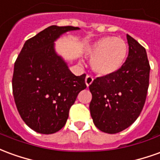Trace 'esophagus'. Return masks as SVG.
<instances>
[{
	"label": "esophagus",
	"mask_w": 160,
	"mask_h": 160,
	"mask_svg": "<svg viewBox=\"0 0 160 160\" xmlns=\"http://www.w3.org/2000/svg\"><path fill=\"white\" fill-rule=\"evenodd\" d=\"M85 81H86L87 86H88V87H89V86H90V85L92 84V82L93 81V77L91 76V75H87Z\"/></svg>",
	"instance_id": "esophagus-1"
}]
</instances>
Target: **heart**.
<instances>
[{
  "mask_svg": "<svg viewBox=\"0 0 160 160\" xmlns=\"http://www.w3.org/2000/svg\"><path fill=\"white\" fill-rule=\"evenodd\" d=\"M128 47L121 38L106 36L95 41L88 49L91 68L100 76H108L119 70L126 61Z\"/></svg>",
  "mask_w": 160,
  "mask_h": 160,
  "instance_id": "obj_1",
  "label": "heart"
}]
</instances>
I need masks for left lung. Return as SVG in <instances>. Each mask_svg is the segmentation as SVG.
Segmentation results:
<instances>
[{
    "label": "left lung",
    "instance_id": "obj_1",
    "mask_svg": "<svg viewBox=\"0 0 160 160\" xmlns=\"http://www.w3.org/2000/svg\"><path fill=\"white\" fill-rule=\"evenodd\" d=\"M129 52L126 62L114 73L96 78L89 86L90 112L96 127L113 134L137 119L145 105L149 87L150 65L146 49L127 34Z\"/></svg>",
    "mask_w": 160,
    "mask_h": 160
}]
</instances>
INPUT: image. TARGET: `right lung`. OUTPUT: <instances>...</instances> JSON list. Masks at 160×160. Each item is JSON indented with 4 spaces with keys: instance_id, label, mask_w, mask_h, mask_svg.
Masks as SVG:
<instances>
[{
    "instance_id": "add662e5",
    "label": "right lung",
    "mask_w": 160,
    "mask_h": 160,
    "mask_svg": "<svg viewBox=\"0 0 160 160\" xmlns=\"http://www.w3.org/2000/svg\"><path fill=\"white\" fill-rule=\"evenodd\" d=\"M80 28L50 26L26 41L14 63L13 94L23 121L42 134L64 127L70 107L87 88L86 74L75 76L55 51L54 41Z\"/></svg>"
}]
</instances>
